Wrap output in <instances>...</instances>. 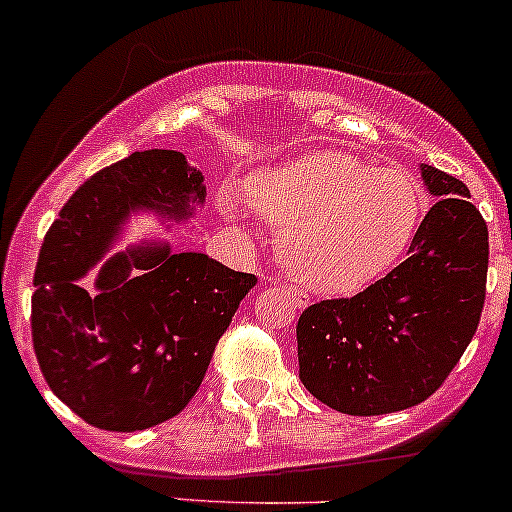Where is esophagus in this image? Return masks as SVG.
I'll return each mask as SVG.
<instances>
[{
  "mask_svg": "<svg viewBox=\"0 0 512 512\" xmlns=\"http://www.w3.org/2000/svg\"><path fill=\"white\" fill-rule=\"evenodd\" d=\"M280 287L285 289V294H287V297H292V302L297 304L299 309H302V307H307V304H309L307 294H302V292H299V289H294V287H287V285H280Z\"/></svg>",
  "mask_w": 512,
  "mask_h": 512,
  "instance_id": "obj_1",
  "label": "esophagus"
}]
</instances>
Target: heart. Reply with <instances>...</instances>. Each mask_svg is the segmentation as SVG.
<instances>
[{
    "instance_id": "obj_1",
    "label": "heart",
    "mask_w": 512,
    "mask_h": 512,
    "mask_svg": "<svg viewBox=\"0 0 512 512\" xmlns=\"http://www.w3.org/2000/svg\"><path fill=\"white\" fill-rule=\"evenodd\" d=\"M250 198L280 225L277 252L289 275L327 294L361 292L394 270L426 215L414 175L339 151L255 175Z\"/></svg>"
}]
</instances>
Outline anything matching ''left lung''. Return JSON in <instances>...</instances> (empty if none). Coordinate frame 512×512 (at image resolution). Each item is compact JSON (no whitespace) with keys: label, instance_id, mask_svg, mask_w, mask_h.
Returning <instances> with one entry per match:
<instances>
[{"label":"left lung","instance_id":"8db88e82","mask_svg":"<svg viewBox=\"0 0 512 512\" xmlns=\"http://www.w3.org/2000/svg\"><path fill=\"white\" fill-rule=\"evenodd\" d=\"M438 198L409 257L354 297L324 299L297 322L299 379L329 409H411L446 381L476 334L488 275V225L461 180L421 163Z\"/></svg>","mask_w":512,"mask_h":512}]
</instances>
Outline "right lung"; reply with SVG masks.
Segmentation results:
<instances>
[{"label": "right lung", "instance_id": "right-lung-1", "mask_svg": "<svg viewBox=\"0 0 512 512\" xmlns=\"http://www.w3.org/2000/svg\"><path fill=\"white\" fill-rule=\"evenodd\" d=\"M203 173L178 151H138L91 175L61 208L34 272L32 339L49 389L91 426L143 431L185 409L255 275L203 252L141 242L81 277L138 210L185 223Z\"/></svg>", "mask_w": 512, "mask_h": 512}]
</instances>
